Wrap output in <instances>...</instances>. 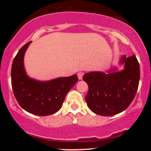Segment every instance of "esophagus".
<instances>
[{"label": "esophagus", "instance_id": "esophagus-1", "mask_svg": "<svg viewBox=\"0 0 151 151\" xmlns=\"http://www.w3.org/2000/svg\"><path fill=\"white\" fill-rule=\"evenodd\" d=\"M77 75H78V78H79V79H81L83 77V75H84V73H83V72H79Z\"/></svg>", "mask_w": 151, "mask_h": 151}]
</instances>
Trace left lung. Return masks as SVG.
<instances>
[{
    "label": "left lung",
    "instance_id": "8db88e82",
    "mask_svg": "<svg viewBox=\"0 0 151 151\" xmlns=\"http://www.w3.org/2000/svg\"><path fill=\"white\" fill-rule=\"evenodd\" d=\"M124 69L116 68L108 73L91 72L83 76L89 91L86 102L91 111L98 115L113 116L126 110L134 99L140 80V67L136 57L126 55L120 59Z\"/></svg>",
    "mask_w": 151,
    "mask_h": 151
}]
</instances>
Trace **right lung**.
I'll return each mask as SVG.
<instances>
[{
    "label": "right lung",
    "mask_w": 151,
    "mask_h": 151,
    "mask_svg": "<svg viewBox=\"0 0 151 151\" xmlns=\"http://www.w3.org/2000/svg\"><path fill=\"white\" fill-rule=\"evenodd\" d=\"M30 43L22 47L13 60L12 88L19 105L26 111L43 116L51 115L62 107L67 93L78 81L77 75L46 81L31 79L24 67V55Z\"/></svg>",
    "instance_id": "add662e5"
}]
</instances>
